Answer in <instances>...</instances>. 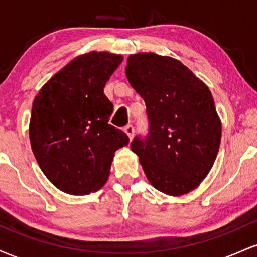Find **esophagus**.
Here are the masks:
<instances>
[{"mask_svg":"<svg viewBox=\"0 0 257 257\" xmlns=\"http://www.w3.org/2000/svg\"><path fill=\"white\" fill-rule=\"evenodd\" d=\"M124 132H125V134L128 135V138L131 139H133V137H134V133H135V129H134V126H133L132 124H128L124 128Z\"/></svg>","mask_w":257,"mask_h":257,"instance_id":"34e87169","label":"esophagus"}]
</instances>
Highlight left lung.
Segmentation results:
<instances>
[{
  "mask_svg": "<svg viewBox=\"0 0 257 257\" xmlns=\"http://www.w3.org/2000/svg\"><path fill=\"white\" fill-rule=\"evenodd\" d=\"M125 75L146 104L149 133L131 147L147 179L170 196L194 190L210 172L221 141L210 90L179 60L155 53L131 55Z\"/></svg>",
  "mask_w": 257,
  "mask_h": 257,
  "instance_id": "8db88e82",
  "label": "left lung"
}]
</instances>
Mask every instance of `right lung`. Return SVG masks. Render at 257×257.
Here are the masks:
<instances>
[{"instance_id": "obj_1", "label": "right lung", "mask_w": 257, "mask_h": 257, "mask_svg": "<svg viewBox=\"0 0 257 257\" xmlns=\"http://www.w3.org/2000/svg\"><path fill=\"white\" fill-rule=\"evenodd\" d=\"M123 57L90 52L73 59L43 85L32 104L31 149L47 179L75 196L95 192L110 175L128 135L108 124L113 104L104 87Z\"/></svg>"}]
</instances>
